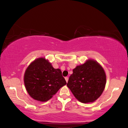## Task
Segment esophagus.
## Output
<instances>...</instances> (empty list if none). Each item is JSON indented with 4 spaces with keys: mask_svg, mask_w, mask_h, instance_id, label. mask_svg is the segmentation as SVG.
<instances>
[{
    "mask_svg": "<svg viewBox=\"0 0 128 128\" xmlns=\"http://www.w3.org/2000/svg\"><path fill=\"white\" fill-rule=\"evenodd\" d=\"M65 79H66V82H68V80H69V78L68 77H66V78H65Z\"/></svg>",
    "mask_w": 128,
    "mask_h": 128,
    "instance_id": "34e87169",
    "label": "esophagus"
}]
</instances>
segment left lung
I'll list each match as a JSON object with an SVG mask.
<instances>
[{"instance_id":"obj_1","label":"left lung","mask_w":128,"mask_h":128,"mask_svg":"<svg viewBox=\"0 0 128 128\" xmlns=\"http://www.w3.org/2000/svg\"><path fill=\"white\" fill-rule=\"evenodd\" d=\"M72 72L67 86L76 98L82 103L96 100L106 86V76L102 67L97 62L88 60L77 66Z\"/></svg>"}]
</instances>
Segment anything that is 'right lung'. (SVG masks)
<instances>
[{
  "mask_svg": "<svg viewBox=\"0 0 128 128\" xmlns=\"http://www.w3.org/2000/svg\"><path fill=\"white\" fill-rule=\"evenodd\" d=\"M26 90L32 98L46 102L66 84L59 69H54L44 58L35 60L27 68L24 75Z\"/></svg>",
  "mask_w": 128,
  "mask_h": 128,
  "instance_id": "right-lung-1",
  "label": "right lung"
}]
</instances>
